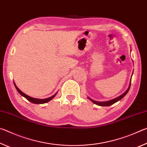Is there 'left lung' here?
Returning a JSON list of instances; mask_svg holds the SVG:
<instances>
[{
    "label": "left lung",
    "instance_id": "obj_1",
    "mask_svg": "<svg viewBox=\"0 0 147 147\" xmlns=\"http://www.w3.org/2000/svg\"><path fill=\"white\" fill-rule=\"evenodd\" d=\"M134 73V71H133ZM133 73H132V74H133ZM131 76H132V75H131ZM131 78L130 79V84H129V86L128 88L127 89V90H126L125 92H124V93H123L121 94V95H120L119 96H117V97L114 98V99H112V100H108V101H106V102H98V101H96V100H93V99H91V98H89L88 96V98L89 100H90L91 102H93V103L96 104V105L98 106H111L112 105V104H113L114 103L117 102L119 101L120 100H121L122 98H123L124 96L126 95V94H127V93L129 91V89H130V85H131Z\"/></svg>",
    "mask_w": 147,
    "mask_h": 147
}]
</instances>
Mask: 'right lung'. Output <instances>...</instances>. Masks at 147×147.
Wrapping results in <instances>:
<instances>
[{"label": "right lung", "instance_id": "add662e5", "mask_svg": "<svg viewBox=\"0 0 147 147\" xmlns=\"http://www.w3.org/2000/svg\"><path fill=\"white\" fill-rule=\"evenodd\" d=\"M13 83H14V86H15V87H16V89L17 90V91L19 92V94H21V95L23 96H24V98H26L27 99V100H28V101L30 102H32V103H34V104H45V103L51 101V100H52V99H53L54 97H55V96L56 95L57 93H58V91H57L56 93L54 94V95H53L52 96H51V97H49V98H44V99L36 98H33V97H32V96H28V95H27L26 94L24 93L23 91H21L20 90V89H19L18 88H17V86H16V83H15L14 82H13Z\"/></svg>", "mask_w": 147, "mask_h": 147}]
</instances>
